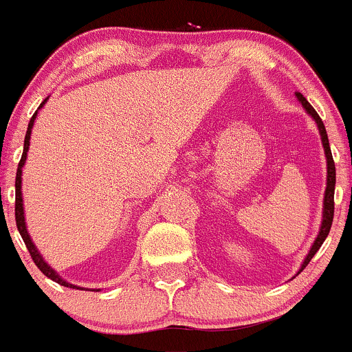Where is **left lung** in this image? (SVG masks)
<instances>
[{"mask_svg":"<svg viewBox=\"0 0 352 352\" xmlns=\"http://www.w3.org/2000/svg\"><path fill=\"white\" fill-rule=\"evenodd\" d=\"M296 96H298V99L301 100V104L305 106V109L308 111L309 116L313 118V120L316 121V124H318V130H320V135H322V142H323V148H325V155H327V188H325V200H323V221H322V228H320V232L318 236H316L315 243H313L311 250H309V253L306 255L305 262H302V267L301 270L305 269L306 265L309 263V260L315 256V253L318 252L320 246L323 245V241H325V238L329 236L330 232V228H332V221H333V190H336V164H333V159H332V152H330V145H329V137H327V130H325V124H323L322 118L318 116V113H316L315 109H313L311 104L308 102V100L302 97L301 92H296ZM299 270V272H301Z\"/></svg>","mask_w":352,"mask_h":352,"instance_id":"1","label":"left lung"}]
</instances>
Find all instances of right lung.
<instances>
[{
	"label": "right lung",
	"mask_w": 352,
	"mask_h": 352,
	"mask_svg": "<svg viewBox=\"0 0 352 352\" xmlns=\"http://www.w3.org/2000/svg\"><path fill=\"white\" fill-rule=\"evenodd\" d=\"M46 102V100H44ZM44 102L41 104V107L44 106ZM37 116V111L34 113V116L30 118V123H29V128H27V135H25V142H23V154H22V159H20L19 162V169H16V179H15V219H16V228H19L20 231V236H22L23 243H25L27 250H29L30 256H32L34 263H36L37 267H39L41 272L44 274L46 277H50L51 280H54V283L61 284V286L65 287H73V289H78L76 286H73V284H68L66 280H63L61 277L58 276L56 272H54L53 269H51L50 265H47L46 262L43 260V256L39 255V252H37V248L34 246L32 239H30L29 232H27V228H25V217H23V204H22V168H23V162H25L27 159V151H29V144H30V131H32V126H34V120H36Z\"/></svg>",
	"instance_id": "obj_1"
}]
</instances>
